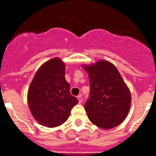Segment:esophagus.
Returning a JSON list of instances; mask_svg holds the SVG:
<instances>
[{
  "mask_svg": "<svg viewBox=\"0 0 156 156\" xmlns=\"http://www.w3.org/2000/svg\"><path fill=\"white\" fill-rule=\"evenodd\" d=\"M78 102H79V103H81V102H82V100H83L82 96H81V95H79V96H78Z\"/></svg>",
  "mask_w": 156,
  "mask_h": 156,
  "instance_id": "1",
  "label": "esophagus"
}]
</instances>
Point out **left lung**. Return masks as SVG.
<instances>
[{
    "label": "left lung",
    "instance_id": "obj_1",
    "mask_svg": "<svg viewBox=\"0 0 156 156\" xmlns=\"http://www.w3.org/2000/svg\"><path fill=\"white\" fill-rule=\"evenodd\" d=\"M84 67L90 87L84 104L90 121L103 129L118 126L126 118L131 103L130 93L120 73L105 60Z\"/></svg>",
    "mask_w": 156,
    "mask_h": 156
}]
</instances>
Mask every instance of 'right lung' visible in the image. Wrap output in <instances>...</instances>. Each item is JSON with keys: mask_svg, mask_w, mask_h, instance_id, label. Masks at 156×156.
Wrapping results in <instances>:
<instances>
[{"mask_svg": "<svg viewBox=\"0 0 156 156\" xmlns=\"http://www.w3.org/2000/svg\"><path fill=\"white\" fill-rule=\"evenodd\" d=\"M28 102L31 114L41 125L54 127L68 119L78 100L71 94L65 64L60 59H50L37 70L29 88Z\"/></svg>", "mask_w": 156, "mask_h": 156, "instance_id": "right-lung-1", "label": "right lung"}]
</instances>
